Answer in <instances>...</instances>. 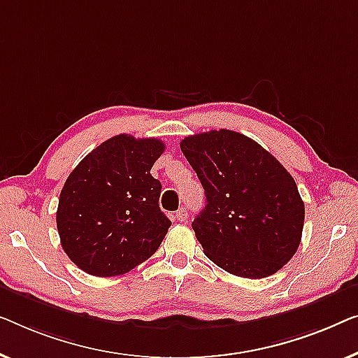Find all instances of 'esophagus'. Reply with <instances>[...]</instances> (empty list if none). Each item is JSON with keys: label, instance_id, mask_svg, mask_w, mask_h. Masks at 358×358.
<instances>
[{"label": "esophagus", "instance_id": "1", "mask_svg": "<svg viewBox=\"0 0 358 358\" xmlns=\"http://www.w3.org/2000/svg\"><path fill=\"white\" fill-rule=\"evenodd\" d=\"M186 219H188V210H186V208H180L177 210V220H180V222H185Z\"/></svg>", "mask_w": 358, "mask_h": 358}]
</instances>
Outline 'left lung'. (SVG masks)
<instances>
[{
	"mask_svg": "<svg viewBox=\"0 0 358 358\" xmlns=\"http://www.w3.org/2000/svg\"><path fill=\"white\" fill-rule=\"evenodd\" d=\"M180 149L204 188L191 224L204 255L246 279L273 275L299 250L305 204L273 154L230 129L188 136Z\"/></svg>",
	"mask_w": 358,
	"mask_h": 358,
	"instance_id": "obj_1",
	"label": "left lung"
}]
</instances>
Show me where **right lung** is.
<instances>
[{
    "label": "right lung",
    "mask_w": 358,
    "mask_h": 358,
    "mask_svg": "<svg viewBox=\"0 0 358 358\" xmlns=\"http://www.w3.org/2000/svg\"><path fill=\"white\" fill-rule=\"evenodd\" d=\"M160 139L113 136L69 173L59 194L57 227L64 253L84 273L112 278L150 258L172 222L159 208L150 169Z\"/></svg>",
    "instance_id": "obj_1"
}]
</instances>
